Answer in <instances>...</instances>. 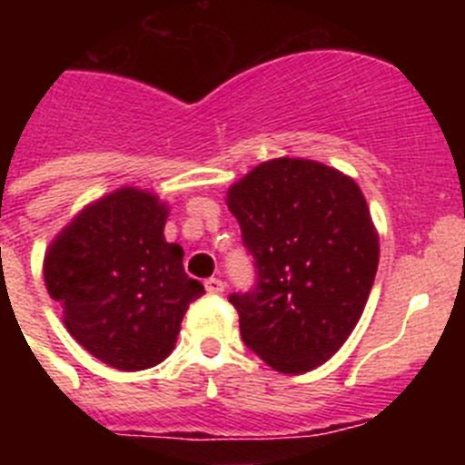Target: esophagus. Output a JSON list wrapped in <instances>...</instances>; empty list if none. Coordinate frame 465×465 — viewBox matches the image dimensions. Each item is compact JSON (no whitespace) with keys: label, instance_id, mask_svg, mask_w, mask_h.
I'll return each mask as SVG.
<instances>
[{"label":"esophagus","instance_id":"34e87169","mask_svg":"<svg viewBox=\"0 0 465 465\" xmlns=\"http://www.w3.org/2000/svg\"><path fill=\"white\" fill-rule=\"evenodd\" d=\"M204 288L209 294H220L224 290V283L220 279H215V276H211V279L204 281Z\"/></svg>","mask_w":465,"mask_h":465}]
</instances>
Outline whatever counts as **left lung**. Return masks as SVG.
Here are the masks:
<instances>
[{"mask_svg": "<svg viewBox=\"0 0 465 465\" xmlns=\"http://www.w3.org/2000/svg\"><path fill=\"white\" fill-rule=\"evenodd\" d=\"M227 206L254 259L256 283L232 292L247 349L281 373L340 351L378 270V233L351 177L311 159H272L233 184Z\"/></svg>", "mask_w": 465, "mask_h": 465, "instance_id": "8db88e82", "label": "left lung"}]
</instances>
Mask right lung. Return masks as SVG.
<instances>
[{
	"instance_id": "right-lung-1",
	"label": "right lung",
	"mask_w": 465,
	"mask_h": 465,
	"mask_svg": "<svg viewBox=\"0 0 465 465\" xmlns=\"http://www.w3.org/2000/svg\"><path fill=\"white\" fill-rule=\"evenodd\" d=\"M166 215L154 195L121 189L76 215L45 256L46 290L67 331L121 371L162 362L204 294L184 272V250L163 238Z\"/></svg>"
}]
</instances>
